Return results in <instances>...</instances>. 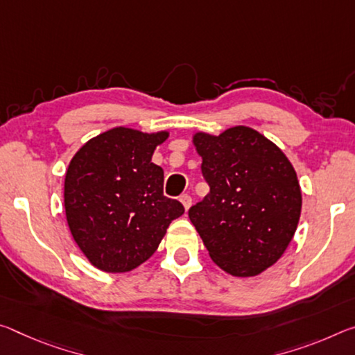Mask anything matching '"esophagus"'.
I'll list each match as a JSON object with an SVG mask.
<instances>
[{"instance_id":"34e87169","label":"esophagus","mask_w":355,"mask_h":355,"mask_svg":"<svg viewBox=\"0 0 355 355\" xmlns=\"http://www.w3.org/2000/svg\"><path fill=\"white\" fill-rule=\"evenodd\" d=\"M180 202H182V204H183V207H184V211H188V210H189V207H191V204H193V199H191V196H188V194H183L182 198H180Z\"/></svg>"}]
</instances>
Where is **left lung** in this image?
<instances>
[{
	"mask_svg": "<svg viewBox=\"0 0 355 355\" xmlns=\"http://www.w3.org/2000/svg\"><path fill=\"white\" fill-rule=\"evenodd\" d=\"M210 184L204 200L189 208L211 261L237 278L257 277L288 250L302 213L294 166L272 140L250 126L221 134L196 131Z\"/></svg>",
	"mask_w": 355,
	"mask_h": 355,
	"instance_id": "8db88e82",
	"label": "left lung"
}]
</instances>
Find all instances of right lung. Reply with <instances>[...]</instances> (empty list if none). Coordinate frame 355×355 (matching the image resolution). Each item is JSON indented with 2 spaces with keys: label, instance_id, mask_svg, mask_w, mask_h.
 Listing matches in <instances>:
<instances>
[{
  "label": "right lung",
  "instance_id": "obj_1",
  "mask_svg": "<svg viewBox=\"0 0 355 355\" xmlns=\"http://www.w3.org/2000/svg\"><path fill=\"white\" fill-rule=\"evenodd\" d=\"M168 134L112 128L83 144L67 166V226L89 263L103 272L126 273L144 263L184 213L162 193L164 172L151 162Z\"/></svg>",
  "mask_w": 355,
  "mask_h": 355
}]
</instances>
